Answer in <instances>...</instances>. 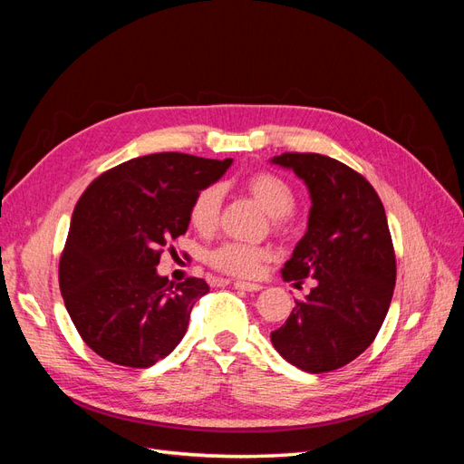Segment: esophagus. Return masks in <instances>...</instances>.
Listing matches in <instances>:
<instances>
[{"mask_svg":"<svg viewBox=\"0 0 464 464\" xmlns=\"http://www.w3.org/2000/svg\"><path fill=\"white\" fill-rule=\"evenodd\" d=\"M234 288L237 290H246V292H257L263 288V285H257V283H242V280H236L234 283Z\"/></svg>","mask_w":464,"mask_h":464,"instance_id":"obj_1","label":"esophagus"}]
</instances>
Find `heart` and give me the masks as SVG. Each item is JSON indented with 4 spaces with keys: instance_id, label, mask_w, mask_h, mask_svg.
<instances>
[{
    "instance_id": "heart-1",
    "label": "heart",
    "mask_w": 464,
    "mask_h": 464,
    "mask_svg": "<svg viewBox=\"0 0 464 464\" xmlns=\"http://www.w3.org/2000/svg\"><path fill=\"white\" fill-rule=\"evenodd\" d=\"M249 191L266 213L273 217L275 228H285L286 215L296 207V193L285 178L273 172H256L246 179ZM222 210V191L218 186H208L195 195L189 207V222L199 234H213L218 227ZM269 257V251L256 246L228 242L208 254L210 266L232 276L249 278L259 273L261 263Z\"/></svg>"
}]
</instances>
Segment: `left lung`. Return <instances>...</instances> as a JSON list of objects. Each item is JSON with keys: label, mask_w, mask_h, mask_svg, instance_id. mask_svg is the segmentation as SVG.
Masks as SVG:
<instances>
[{"label": "left lung", "mask_w": 464, "mask_h": 464, "mask_svg": "<svg viewBox=\"0 0 464 464\" xmlns=\"http://www.w3.org/2000/svg\"><path fill=\"white\" fill-rule=\"evenodd\" d=\"M296 172L312 195L307 232L283 269L285 280L317 286L296 300L271 333L278 354L310 373L333 372L358 358L383 325L397 280L385 208L370 181L317 152L273 159Z\"/></svg>", "instance_id": "left-lung-1"}]
</instances>
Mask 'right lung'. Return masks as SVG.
<instances>
[{"label": "right lung", "instance_id": "1", "mask_svg": "<svg viewBox=\"0 0 464 464\" xmlns=\"http://www.w3.org/2000/svg\"><path fill=\"white\" fill-rule=\"evenodd\" d=\"M230 164L147 154L110 168L81 195L60 257V290L81 339L98 356L150 368L184 339L208 285L195 276L174 285L157 275V265L186 234L195 195Z\"/></svg>", "mask_w": 464, "mask_h": 464}]
</instances>
